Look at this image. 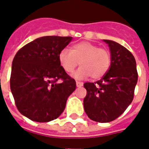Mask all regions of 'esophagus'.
I'll return each instance as SVG.
<instances>
[{
	"instance_id": "34e87169",
	"label": "esophagus",
	"mask_w": 149,
	"mask_h": 149,
	"mask_svg": "<svg viewBox=\"0 0 149 149\" xmlns=\"http://www.w3.org/2000/svg\"><path fill=\"white\" fill-rule=\"evenodd\" d=\"M82 82H76V86H77V87H82Z\"/></svg>"
}]
</instances>
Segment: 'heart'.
<instances>
[{
    "mask_svg": "<svg viewBox=\"0 0 149 149\" xmlns=\"http://www.w3.org/2000/svg\"><path fill=\"white\" fill-rule=\"evenodd\" d=\"M58 63L67 73L70 74L79 66L80 67L74 74L78 79H86L89 76L93 79H98L109 70L111 56L108 50L99 48L90 42L82 41L61 50L58 55Z\"/></svg>",
    "mask_w": 149,
    "mask_h": 149,
    "instance_id": "obj_1",
    "label": "heart"
}]
</instances>
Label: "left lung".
<instances>
[{
    "label": "left lung",
    "instance_id": "obj_1",
    "mask_svg": "<svg viewBox=\"0 0 149 149\" xmlns=\"http://www.w3.org/2000/svg\"><path fill=\"white\" fill-rule=\"evenodd\" d=\"M103 41L109 45L110 67L102 79L84 83L87 93L83 105L91 120L106 123L117 119L131 104L138 74L135 58L129 50L113 40Z\"/></svg>",
    "mask_w": 149,
    "mask_h": 149
}]
</instances>
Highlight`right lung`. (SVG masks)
Instances as JSON below:
<instances>
[{"instance_id":"add662e5","label":"right lung","mask_w":149,"mask_h":149,"mask_svg":"<svg viewBox=\"0 0 149 149\" xmlns=\"http://www.w3.org/2000/svg\"><path fill=\"white\" fill-rule=\"evenodd\" d=\"M70 36H43L17 52L12 65L10 88L19 113L30 120L48 122L63 112L76 89L74 79L58 63Z\"/></svg>"}]
</instances>
